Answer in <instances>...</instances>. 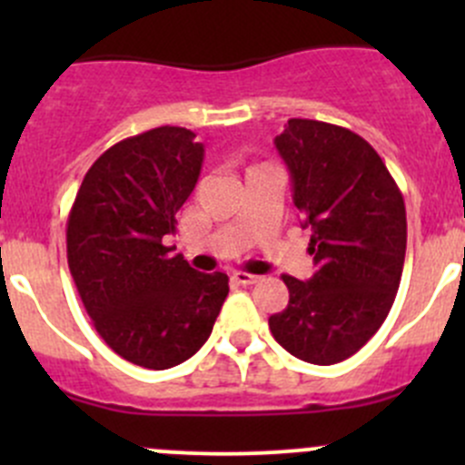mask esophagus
I'll list each match as a JSON object with an SVG mask.
<instances>
[{"label": "esophagus", "instance_id": "34e87169", "mask_svg": "<svg viewBox=\"0 0 465 465\" xmlns=\"http://www.w3.org/2000/svg\"><path fill=\"white\" fill-rule=\"evenodd\" d=\"M232 279L236 281L238 285H254V283H259V281H261V276L247 274V272H236V274H233Z\"/></svg>", "mask_w": 465, "mask_h": 465}]
</instances>
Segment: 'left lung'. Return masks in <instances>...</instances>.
I'll use <instances>...</instances> for the list:
<instances>
[{
    "label": "left lung",
    "mask_w": 465,
    "mask_h": 465,
    "mask_svg": "<svg viewBox=\"0 0 465 465\" xmlns=\"http://www.w3.org/2000/svg\"><path fill=\"white\" fill-rule=\"evenodd\" d=\"M274 143L311 229L315 274H283L290 302L270 317V331L294 358L337 364L358 353L391 311L405 262V203L380 154L351 130L290 119Z\"/></svg>",
    "instance_id": "obj_1"
}]
</instances>
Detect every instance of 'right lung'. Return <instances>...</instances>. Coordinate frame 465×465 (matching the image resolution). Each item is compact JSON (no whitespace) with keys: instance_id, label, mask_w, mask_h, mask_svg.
<instances>
[{"instance_id":"obj_1","label":"right lung","mask_w":465,"mask_h":465,"mask_svg":"<svg viewBox=\"0 0 465 465\" xmlns=\"http://www.w3.org/2000/svg\"><path fill=\"white\" fill-rule=\"evenodd\" d=\"M204 145L162 125L107 148L87 171L67 220V261L94 328L143 369L200 351L229 294V276L193 270L163 245L203 171Z\"/></svg>"}]
</instances>
